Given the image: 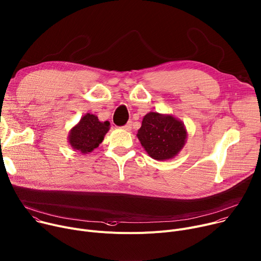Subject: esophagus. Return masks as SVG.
Instances as JSON below:
<instances>
[{"instance_id":"esophagus-1","label":"esophagus","mask_w":261,"mask_h":261,"mask_svg":"<svg viewBox=\"0 0 261 261\" xmlns=\"http://www.w3.org/2000/svg\"><path fill=\"white\" fill-rule=\"evenodd\" d=\"M122 128H123L124 130H130V128H132V122H130V121L127 122L125 125L122 126Z\"/></svg>"}]
</instances>
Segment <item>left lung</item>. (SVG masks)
Listing matches in <instances>:
<instances>
[{"label": "left lung", "mask_w": 261, "mask_h": 261, "mask_svg": "<svg viewBox=\"0 0 261 261\" xmlns=\"http://www.w3.org/2000/svg\"><path fill=\"white\" fill-rule=\"evenodd\" d=\"M138 139L147 153L159 161L172 159L185 144L184 124L170 115L150 112L144 116Z\"/></svg>", "instance_id": "8db88e82"}]
</instances>
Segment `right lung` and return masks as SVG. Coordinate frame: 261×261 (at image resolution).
Here are the masks:
<instances>
[{
	"label": "right lung",
	"instance_id": "obj_1",
	"mask_svg": "<svg viewBox=\"0 0 261 261\" xmlns=\"http://www.w3.org/2000/svg\"><path fill=\"white\" fill-rule=\"evenodd\" d=\"M109 127V121L100 122L95 115L87 114L71 129L69 142L75 150L83 153L91 152L102 142Z\"/></svg>",
	"mask_w": 261,
	"mask_h": 261
}]
</instances>
